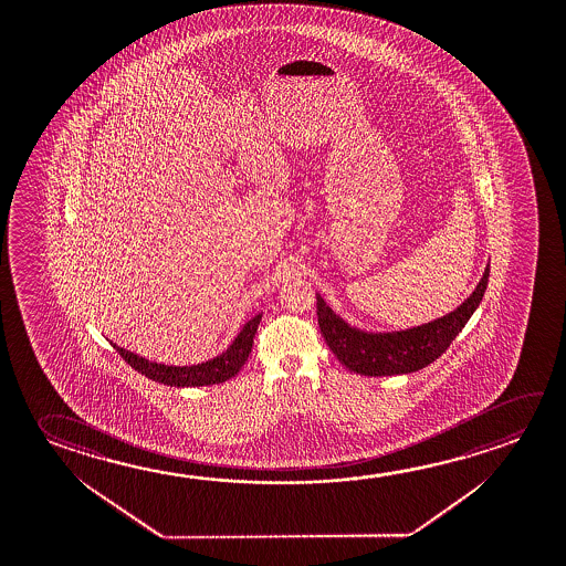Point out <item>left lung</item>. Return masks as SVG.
Masks as SVG:
<instances>
[{
  "mask_svg": "<svg viewBox=\"0 0 566 566\" xmlns=\"http://www.w3.org/2000/svg\"><path fill=\"white\" fill-rule=\"evenodd\" d=\"M490 280V266L473 290L472 296L452 314L444 315L427 325L412 327L395 334H365L345 324L342 317L325 306L324 297L317 294V324L325 343L335 357L353 373L369 377H387L418 371L436 361L462 332L463 325L480 306Z\"/></svg>",
  "mask_w": 566,
  "mask_h": 566,
  "instance_id": "left-lung-1",
  "label": "left lung"
}]
</instances>
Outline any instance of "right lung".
<instances>
[{
	"label": "right lung",
	"mask_w": 566,
	"mask_h": 566,
	"mask_svg": "<svg viewBox=\"0 0 566 566\" xmlns=\"http://www.w3.org/2000/svg\"><path fill=\"white\" fill-rule=\"evenodd\" d=\"M262 314L252 317L249 324L242 327L241 334L234 337L231 347L214 357L211 361L199 363L191 367H167L159 363H151L144 357H138L136 353L126 352L112 343V347L120 353L122 359L130 365L132 369L142 373L144 377L169 385V387H205V385H219L224 380L232 379L237 373L241 371L242 365L249 359V353L252 349V339L259 329Z\"/></svg>",
	"instance_id": "obj_1"
}]
</instances>
